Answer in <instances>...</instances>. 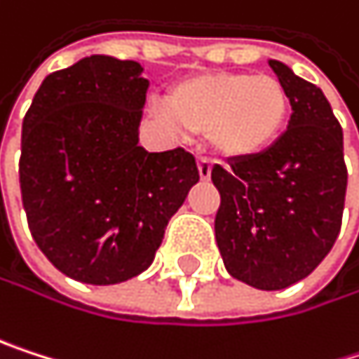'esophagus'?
Here are the masks:
<instances>
[{"instance_id": "34e87169", "label": "esophagus", "mask_w": 359, "mask_h": 359, "mask_svg": "<svg viewBox=\"0 0 359 359\" xmlns=\"http://www.w3.org/2000/svg\"><path fill=\"white\" fill-rule=\"evenodd\" d=\"M198 170H200V178L202 181H208L212 174V161L208 157H200L198 159Z\"/></svg>"}]
</instances>
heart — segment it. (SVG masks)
Instances as JSON below:
<instances>
[{
    "instance_id": "1",
    "label": "heart",
    "mask_w": 359,
    "mask_h": 359,
    "mask_svg": "<svg viewBox=\"0 0 359 359\" xmlns=\"http://www.w3.org/2000/svg\"><path fill=\"white\" fill-rule=\"evenodd\" d=\"M288 113V90L278 77L217 71L178 81L161 115L176 130L206 134L227 159H250L278 142Z\"/></svg>"
}]
</instances>
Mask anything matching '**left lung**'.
Wrapping results in <instances>:
<instances>
[{"mask_svg": "<svg viewBox=\"0 0 359 359\" xmlns=\"http://www.w3.org/2000/svg\"><path fill=\"white\" fill-rule=\"evenodd\" d=\"M269 67L288 90V130L269 151L212 168L221 194L215 233L236 280L282 290L307 278L334 246L347 165L343 130L324 92L280 60Z\"/></svg>", "mask_w": 359, "mask_h": 359, "instance_id": "left-lung-1", "label": "left lung"}]
</instances>
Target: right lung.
I'll return each instance as SVG.
<instances>
[{
	"label": "right lung",
	"instance_id": "obj_1",
	"mask_svg": "<svg viewBox=\"0 0 359 359\" xmlns=\"http://www.w3.org/2000/svg\"><path fill=\"white\" fill-rule=\"evenodd\" d=\"M140 73L134 60L81 58L41 81L22 119L18 174L31 236L58 271L83 284L142 273L200 181L185 149L138 144L149 88Z\"/></svg>",
	"mask_w": 359,
	"mask_h": 359
}]
</instances>
